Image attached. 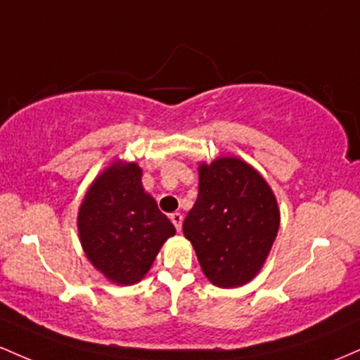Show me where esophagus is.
<instances>
[{
  "mask_svg": "<svg viewBox=\"0 0 360 360\" xmlns=\"http://www.w3.org/2000/svg\"><path fill=\"white\" fill-rule=\"evenodd\" d=\"M169 219H172V223L175 224L176 231H181V221H184V216H181L180 212H173L172 216H169Z\"/></svg>",
  "mask_w": 360,
  "mask_h": 360,
  "instance_id": "1",
  "label": "esophagus"
}]
</instances>
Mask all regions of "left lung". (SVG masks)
<instances>
[{"mask_svg": "<svg viewBox=\"0 0 360 360\" xmlns=\"http://www.w3.org/2000/svg\"><path fill=\"white\" fill-rule=\"evenodd\" d=\"M281 212L272 188L243 160L199 165V195L184 234L202 272L217 288H240L260 272L276 240Z\"/></svg>", "mask_w": 360, "mask_h": 360, "instance_id": "8db88e82", "label": "left lung"}]
</instances>
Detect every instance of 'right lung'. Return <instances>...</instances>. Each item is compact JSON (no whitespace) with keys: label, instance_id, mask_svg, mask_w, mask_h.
<instances>
[{"label":"right lung","instance_id":"obj_1","mask_svg":"<svg viewBox=\"0 0 360 360\" xmlns=\"http://www.w3.org/2000/svg\"><path fill=\"white\" fill-rule=\"evenodd\" d=\"M141 176L136 163H112L90 185L78 212L88 260L120 285L146 276L161 246L175 234V226L144 192Z\"/></svg>","mask_w":360,"mask_h":360}]
</instances>
